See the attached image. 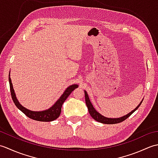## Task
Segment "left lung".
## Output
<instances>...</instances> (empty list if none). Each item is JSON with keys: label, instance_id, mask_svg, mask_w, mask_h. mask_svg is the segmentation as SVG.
I'll use <instances>...</instances> for the list:
<instances>
[{"label": "left lung", "instance_id": "left-lung-1", "mask_svg": "<svg viewBox=\"0 0 158 158\" xmlns=\"http://www.w3.org/2000/svg\"><path fill=\"white\" fill-rule=\"evenodd\" d=\"M85 98L86 105H87V106H88L89 113L90 114V115L92 116V118L94 119H95L96 121H97V122L102 123H105V124H115V123H118L120 122H122L123 121L126 120L127 117H129L136 110H137V109L139 108L143 102V100H142L141 102L139 104V105H138V106H137L135 109H134L132 112H130V113H128L127 115H126L125 116L120 117V118H107V117L102 116L101 114H100L98 112H97L96 109L94 108V106L92 105L91 102H90L88 94H87V92L85 91Z\"/></svg>", "mask_w": 158, "mask_h": 158}]
</instances>
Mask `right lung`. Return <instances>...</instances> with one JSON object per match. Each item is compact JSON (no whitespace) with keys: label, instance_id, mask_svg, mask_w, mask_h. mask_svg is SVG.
<instances>
[{"label":"right lung","instance_id":"add662e5","mask_svg":"<svg viewBox=\"0 0 158 158\" xmlns=\"http://www.w3.org/2000/svg\"><path fill=\"white\" fill-rule=\"evenodd\" d=\"M9 81L10 91H11V98L15 106L18 107V108L21 110L22 112L24 113L26 116L28 117L29 118L36 120V121H40V122H52V121H53L58 118V117L60 116V113H61L62 104L66 100V98H68L69 96L71 94V92L73 91V90L77 88V87H78V85L76 84L69 86V88L66 89V91L64 92V94L61 96V97L58 99V101L55 103V105L53 106H52L51 108L48 110H43V111L35 112V111H32V110H30L24 108V107L22 106L19 103L18 100L16 98L14 90H13V85L11 83V78H10V75L9 77Z\"/></svg>","mask_w":158,"mask_h":158}]
</instances>
